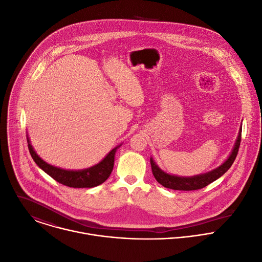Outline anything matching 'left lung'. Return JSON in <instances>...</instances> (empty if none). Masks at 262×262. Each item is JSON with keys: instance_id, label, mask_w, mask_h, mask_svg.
<instances>
[{"instance_id": "left-lung-1", "label": "left lung", "mask_w": 262, "mask_h": 262, "mask_svg": "<svg viewBox=\"0 0 262 262\" xmlns=\"http://www.w3.org/2000/svg\"><path fill=\"white\" fill-rule=\"evenodd\" d=\"M241 139H242V130H239L236 142L234 144V147L229 156V158L218 168L206 172L204 174H199L191 178H181V177H176V176H170L168 173H165L162 171L158 166L155 164L152 159L150 158V166H151V171L159 184H161L163 187L172 189V190H181V191H191V190H198L202 189L205 186L210 185L220 177H222L232 165L234 162L236 155L239 148L241 144Z\"/></svg>"}]
</instances>
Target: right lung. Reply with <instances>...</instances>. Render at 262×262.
<instances>
[{
  "instance_id": "obj_1",
  "label": "right lung",
  "mask_w": 262,
  "mask_h": 262,
  "mask_svg": "<svg viewBox=\"0 0 262 262\" xmlns=\"http://www.w3.org/2000/svg\"><path fill=\"white\" fill-rule=\"evenodd\" d=\"M27 139H28V146H29L30 154L35 163L52 179L56 180L62 185H65L71 188H93L105 182L113 171L114 163H115V155L119 147L117 146L114 149H112L110 154L99 164L88 169L74 171V170H65L62 168L52 166L50 164H47L35 152V150L33 149L30 143L29 138Z\"/></svg>"
}]
</instances>
